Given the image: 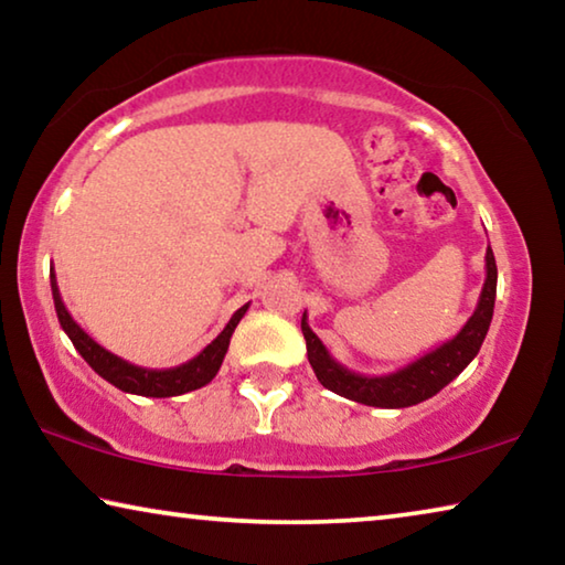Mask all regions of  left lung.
<instances>
[{
	"instance_id": "obj_1",
	"label": "left lung",
	"mask_w": 565,
	"mask_h": 565,
	"mask_svg": "<svg viewBox=\"0 0 565 565\" xmlns=\"http://www.w3.org/2000/svg\"><path fill=\"white\" fill-rule=\"evenodd\" d=\"M495 259L491 246L486 248V281L481 296H478L476 311L463 323V329L448 339L441 347L424 353V356L406 363L404 369L391 371L384 376H363L356 374L331 356L323 341L311 331L306 313L301 317V331L306 339V353L313 374L321 381L323 388L333 391L349 401L376 408H406L416 406L420 401L436 396L444 386L461 374V371L476 359L478 349L489 333L495 303Z\"/></svg>"
}]
</instances>
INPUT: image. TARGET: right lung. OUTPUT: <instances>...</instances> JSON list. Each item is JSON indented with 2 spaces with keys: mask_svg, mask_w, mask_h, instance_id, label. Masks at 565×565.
<instances>
[{
  "mask_svg": "<svg viewBox=\"0 0 565 565\" xmlns=\"http://www.w3.org/2000/svg\"><path fill=\"white\" fill-rule=\"evenodd\" d=\"M50 281H52L56 319H60L66 337L72 339L74 349L82 353V359L87 361L104 381H109L111 386H117L119 391H124V394H137V396H149V398L181 396V394H189V391L206 386L209 381L218 374V369H222V361L228 351L232 333L248 309V303H244L242 309L234 311V317L228 319L224 331L218 333V337L209 343L204 351H199L194 359H189L186 363H179V366H171V369H145V366H137V363H129L127 359L117 356V353L107 351L102 343L94 341L89 333L72 319V313L66 311L60 286H56L54 269H50Z\"/></svg>",
  "mask_w": 565,
  "mask_h": 565,
  "instance_id": "obj_1",
  "label": "right lung"
}]
</instances>
